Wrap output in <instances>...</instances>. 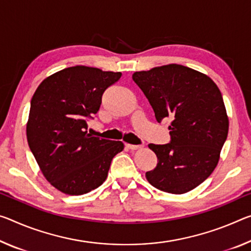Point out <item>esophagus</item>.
<instances>
[{
	"mask_svg": "<svg viewBox=\"0 0 251 251\" xmlns=\"http://www.w3.org/2000/svg\"><path fill=\"white\" fill-rule=\"evenodd\" d=\"M126 146L128 147L129 150H132V151H136V150H141L142 149V145H133V144H126Z\"/></svg>",
	"mask_w": 251,
	"mask_h": 251,
	"instance_id": "esophagus-1",
	"label": "esophagus"
}]
</instances>
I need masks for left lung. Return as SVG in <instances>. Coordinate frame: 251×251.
I'll return each mask as SVG.
<instances>
[{"instance_id":"left-lung-1","label":"left lung","mask_w":251,"mask_h":251,"mask_svg":"<svg viewBox=\"0 0 251 251\" xmlns=\"http://www.w3.org/2000/svg\"><path fill=\"white\" fill-rule=\"evenodd\" d=\"M132 78L156 121L172 118L169 144H149L157 165L146 172L147 181L168 193L189 192L211 176L228 136L229 118L220 90L209 75L176 63L136 71Z\"/></svg>"}]
</instances>
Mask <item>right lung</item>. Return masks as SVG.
<instances>
[{
	"mask_svg": "<svg viewBox=\"0 0 251 251\" xmlns=\"http://www.w3.org/2000/svg\"><path fill=\"white\" fill-rule=\"evenodd\" d=\"M122 73L87 66L62 69L40 83L26 123V138L43 176L69 196L97 189L124 143L87 134L86 119L96 115L101 96Z\"/></svg>",
	"mask_w": 251,
	"mask_h": 251,
	"instance_id": "right-lung-1",
	"label": "right lung"
}]
</instances>
